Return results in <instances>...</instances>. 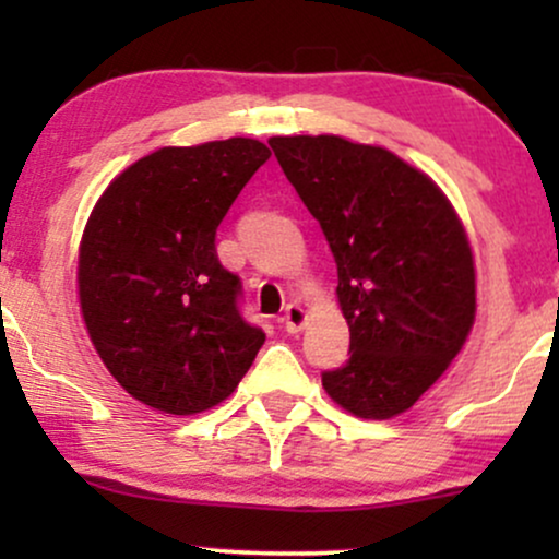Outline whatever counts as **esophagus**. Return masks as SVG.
Here are the masks:
<instances>
[{
  "instance_id": "esophagus-1",
  "label": "esophagus",
  "mask_w": 559,
  "mask_h": 559,
  "mask_svg": "<svg viewBox=\"0 0 559 559\" xmlns=\"http://www.w3.org/2000/svg\"><path fill=\"white\" fill-rule=\"evenodd\" d=\"M305 320H307V316L299 305H288L284 310V316H281V323H284V329L288 333H299L301 325H305Z\"/></svg>"
}]
</instances>
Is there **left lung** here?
Wrapping results in <instances>:
<instances>
[{"instance_id": "1", "label": "left lung", "mask_w": 559, "mask_h": 559, "mask_svg": "<svg viewBox=\"0 0 559 559\" xmlns=\"http://www.w3.org/2000/svg\"><path fill=\"white\" fill-rule=\"evenodd\" d=\"M281 170L323 228L349 325V360L323 389L357 418L413 407L463 349L476 318L465 228L426 173L342 136H273Z\"/></svg>"}]
</instances>
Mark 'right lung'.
<instances>
[{"instance_id": "add662e5", "label": "right lung", "mask_w": 559, "mask_h": 559, "mask_svg": "<svg viewBox=\"0 0 559 559\" xmlns=\"http://www.w3.org/2000/svg\"><path fill=\"white\" fill-rule=\"evenodd\" d=\"M267 157L258 139L165 146L96 202L79 252L81 312L133 400L170 415L215 407L265 344L241 316V278L217 260L215 234Z\"/></svg>"}]
</instances>
